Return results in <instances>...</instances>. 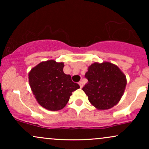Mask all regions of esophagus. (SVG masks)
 Segmentation results:
<instances>
[{
    "label": "esophagus",
    "instance_id": "obj_1",
    "mask_svg": "<svg viewBox=\"0 0 149 149\" xmlns=\"http://www.w3.org/2000/svg\"><path fill=\"white\" fill-rule=\"evenodd\" d=\"M78 84H79L80 88H82L83 87V82H82V81H80L79 83H78Z\"/></svg>",
    "mask_w": 149,
    "mask_h": 149
}]
</instances>
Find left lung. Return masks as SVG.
I'll use <instances>...</instances> for the list:
<instances>
[{
  "label": "left lung",
  "instance_id": "left-lung-1",
  "mask_svg": "<svg viewBox=\"0 0 149 149\" xmlns=\"http://www.w3.org/2000/svg\"><path fill=\"white\" fill-rule=\"evenodd\" d=\"M85 78L88 83L83 90L89 102L98 110H107L116 106L127 85L125 75L116 65L108 61L92 64Z\"/></svg>",
  "mask_w": 149,
  "mask_h": 149
}]
</instances>
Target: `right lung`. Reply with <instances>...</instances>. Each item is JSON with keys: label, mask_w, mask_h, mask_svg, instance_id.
I'll return each mask as SVG.
<instances>
[{"label": "right lung", "mask_w": 149, "mask_h": 149, "mask_svg": "<svg viewBox=\"0 0 149 149\" xmlns=\"http://www.w3.org/2000/svg\"><path fill=\"white\" fill-rule=\"evenodd\" d=\"M63 62L47 60L36 65L29 73V83L38 103L49 111L62 109L72 92L80 88L70 75L64 73Z\"/></svg>", "instance_id": "1"}]
</instances>
